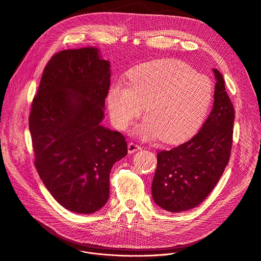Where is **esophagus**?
<instances>
[{
  "label": "esophagus",
  "instance_id": "esophagus-1",
  "mask_svg": "<svg viewBox=\"0 0 261 261\" xmlns=\"http://www.w3.org/2000/svg\"><path fill=\"white\" fill-rule=\"evenodd\" d=\"M139 149H141V147L138 144H136L134 142H129L128 143V152L132 153V152H135V151H137Z\"/></svg>",
  "mask_w": 261,
  "mask_h": 261
}]
</instances>
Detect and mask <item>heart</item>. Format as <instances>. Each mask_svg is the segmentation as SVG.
Instances as JSON below:
<instances>
[{
	"label": "heart",
	"instance_id": "obj_1",
	"mask_svg": "<svg viewBox=\"0 0 261 261\" xmlns=\"http://www.w3.org/2000/svg\"><path fill=\"white\" fill-rule=\"evenodd\" d=\"M212 101L210 80L180 60L164 59L130 70L128 84L117 82L108 94L114 125L127 130L145 106L143 136H158L178 143L193 136L203 124Z\"/></svg>",
	"mask_w": 261,
	"mask_h": 261
}]
</instances>
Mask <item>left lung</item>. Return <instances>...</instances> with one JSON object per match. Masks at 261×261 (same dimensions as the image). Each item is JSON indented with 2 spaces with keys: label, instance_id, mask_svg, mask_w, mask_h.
I'll return each instance as SVG.
<instances>
[{
  "label": "left lung",
  "instance_id": "left-lung-1",
  "mask_svg": "<svg viewBox=\"0 0 261 261\" xmlns=\"http://www.w3.org/2000/svg\"><path fill=\"white\" fill-rule=\"evenodd\" d=\"M216 84L213 109L200 131L187 142L156 153L151 185L153 201L169 212L200 205L219 181L232 145L234 110L222 74L213 68Z\"/></svg>",
  "mask_w": 261,
  "mask_h": 261
}]
</instances>
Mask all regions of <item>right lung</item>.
Masks as SVG:
<instances>
[{"label":"right lung","instance_id":"add662e5","mask_svg":"<svg viewBox=\"0 0 261 261\" xmlns=\"http://www.w3.org/2000/svg\"><path fill=\"white\" fill-rule=\"evenodd\" d=\"M110 77L96 48L63 50L48 61L32 102L35 167L53 198L75 213L108 202L112 167L128 151L123 134L100 125Z\"/></svg>","mask_w":261,"mask_h":261}]
</instances>
